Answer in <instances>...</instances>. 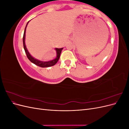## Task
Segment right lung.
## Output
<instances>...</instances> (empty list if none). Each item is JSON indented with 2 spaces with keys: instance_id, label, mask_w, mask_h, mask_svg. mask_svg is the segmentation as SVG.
<instances>
[{
  "instance_id": "1",
  "label": "right lung",
  "mask_w": 129,
  "mask_h": 129,
  "mask_svg": "<svg viewBox=\"0 0 129 129\" xmlns=\"http://www.w3.org/2000/svg\"><path fill=\"white\" fill-rule=\"evenodd\" d=\"M29 21L27 22V24L26 26L25 27V29L24 30V36H23V45H24V48L25 49V53L26 54V55L27 58H28L29 60V61L33 63L34 64H36L38 66H39V67H42V68H45V67H51V66H53L54 65H55L59 59L60 56V54L62 52V50L63 49V48H55L56 50V57L55 58V59L52 60L51 61H41L40 60H38L36 58H34L32 56H31L30 54H29V53L28 52V50H27L26 47V45H25V33H26V27L28 25Z\"/></svg>"
}]
</instances>
